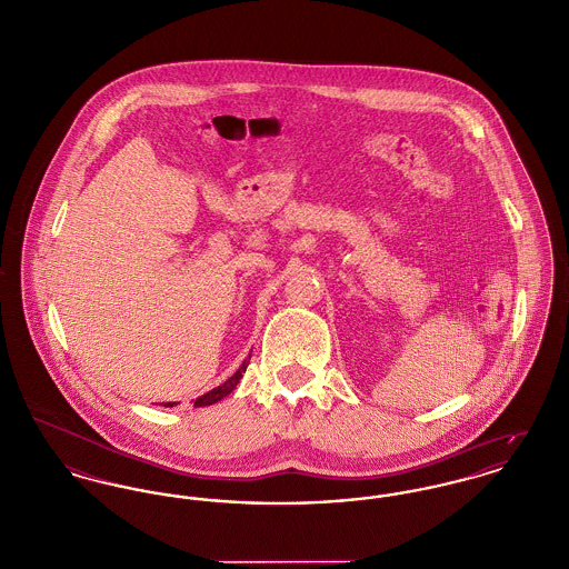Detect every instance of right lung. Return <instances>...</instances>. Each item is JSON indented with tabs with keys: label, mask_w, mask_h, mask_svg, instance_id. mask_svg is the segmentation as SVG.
I'll list each match as a JSON object with an SVG mask.
<instances>
[{
	"label": "right lung",
	"mask_w": 569,
	"mask_h": 569,
	"mask_svg": "<svg viewBox=\"0 0 569 569\" xmlns=\"http://www.w3.org/2000/svg\"><path fill=\"white\" fill-rule=\"evenodd\" d=\"M248 365H250V356L241 362V367L230 376V378L224 381V383H220V386H216L213 390H209V392H204V395H200L196 401H193V408H204V406H213V403H218V401H222L227 395H230L234 388H237V383H239V379L243 378V373H246V369H248ZM157 406V403H154ZM159 406H163V408H174L177 406V401L172 403V401H168V403H159Z\"/></svg>",
	"instance_id": "obj_1"
}]
</instances>
